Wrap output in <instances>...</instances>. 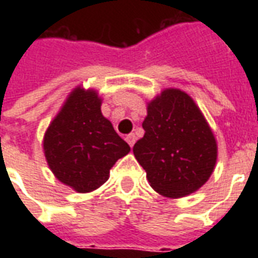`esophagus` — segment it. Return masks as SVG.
Listing matches in <instances>:
<instances>
[{
    "label": "esophagus",
    "instance_id": "34e87169",
    "mask_svg": "<svg viewBox=\"0 0 258 258\" xmlns=\"http://www.w3.org/2000/svg\"><path fill=\"white\" fill-rule=\"evenodd\" d=\"M135 141H137V137H135V134H128V135L125 137V142L128 143L130 147H133L134 143H135Z\"/></svg>",
    "mask_w": 258,
    "mask_h": 258
}]
</instances>
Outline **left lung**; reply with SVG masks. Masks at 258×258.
Here are the masks:
<instances>
[{"mask_svg": "<svg viewBox=\"0 0 258 258\" xmlns=\"http://www.w3.org/2000/svg\"><path fill=\"white\" fill-rule=\"evenodd\" d=\"M145 135L134 155L150 186L167 198H182L202 187L214 171L217 142L191 96L166 88L147 103Z\"/></svg>", "mask_w": 258, "mask_h": 258, "instance_id": "8db88e82", "label": "left lung"}]
</instances>
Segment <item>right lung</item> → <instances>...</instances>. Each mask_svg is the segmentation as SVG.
<instances>
[{
    "instance_id": "right-lung-1",
    "label": "right lung",
    "mask_w": 258,
    "mask_h": 258,
    "mask_svg": "<svg viewBox=\"0 0 258 258\" xmlns=\"http://www.w3.org/2000/svg\"><path fill=\"white\" fill-rule=\"evenodd\" d=\"M100 107L96 89L76 87L50 121L42 141L50 171L78 192L100 187L117 159L130 153V146L103 116Z\"/></svg>"
}]
</instances>
